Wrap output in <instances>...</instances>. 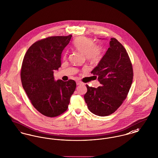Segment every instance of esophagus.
Wrapping results in <instances>:
<instances>
[{
    "instance_id": "1",
    "label": "esophagus",
    "mask_w": 158,
    "mask_h": 158,
    "mask_svg": "<svg viewBox=\"0 0 158 158\" xmlns=\"http://www.w3.org/2000/svg\"><path fill=\"white\" fill-rule=\"evenodd\" d=\"M83 84H84V83L82 82H81V81H77V82H76V84H77V85H82Z\"/></svg>"
}]
</instances>
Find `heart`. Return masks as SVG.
<instances>
[{"instance_id": "heart-1", "label": "heart", "mask_w": 158, "mask_h": 158, "mask_svg": "<svg viewBox=\"0 0 158 158\" xmlns=\"http://www.w3.org/2000/svg\"><path fill=\"white\" fill-rule=\"evenodd\" d=\"M73 46L75 49L84 53L85 57L88 61L94 62L100 58L101 47L95 44L93 40L90 38L82 36L76 38L73 42ZM64 57H66V55Z\"/></svg>"}]
</instances>
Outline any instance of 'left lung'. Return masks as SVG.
<instances>
[{
	"mask_svg": "<svg viewBox=\"0 0 158 158\" xmlns=\"http://www.w3.org/2000/svg\"><path fill=\"white\" fill-rule=\"evenodd\" d=\"M109 48L91 73L101 86L97 88L86 85L84 99L94 114L105 117L122 105L133 81V69L129 55L122 44L110 38Z\"/></svg>",
	"mask_w": 158,
	"mask_h": 158,
	"instance_id": "obj_1",
	"label": "left lung"
}]
</instances>
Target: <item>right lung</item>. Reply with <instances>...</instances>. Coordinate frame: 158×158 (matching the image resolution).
Masks as SVG:
<instances>
[{
  "mask_svg": "<svg viewBox=\"0 0 158 158\" xmlns=\"http://www.w3.org/2000/svg\"><path fill=\"white\" fill-rule=\"evenodd\" d=\"M72 35L49 36L34 43L27 50L20 77L23 88L32 105L43 115L55 117L67 110L76 84L54 79L61 65V54Z\"/></svg>",
  "mask_w": 158,
  "mask_h": 158,
  "instance_id": "add662e5",
  "label": "right lung"
}]
</instances>
